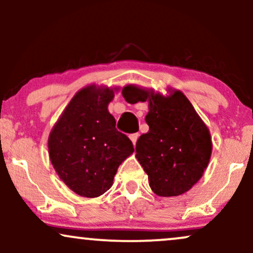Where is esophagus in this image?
<instances>
[{
	"label": "esophagus",
	"mask_w": 253,
	"mask_h": 253,
	"mask_svg": "<svg viewBox=\"0 0 253 253\" xmlns=\"http://www.w3.org/2000/svg\"><path fill=\"white\" fill-rule=\"evenodd\" d=\"M138 138H139V133H133V134L129 135V139H130V140H132L133 145H135L136 140H138Z\"/></svg>",
	"instance_id": "esophagus-1"
}]
</instances>
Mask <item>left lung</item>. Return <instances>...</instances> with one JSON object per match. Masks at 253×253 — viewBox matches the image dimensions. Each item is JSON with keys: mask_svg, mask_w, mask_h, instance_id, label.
<instances>
[{"mask_svg": "<svg viewBox=\"0 0 253 253\" xmlns=\"http://www.w3.org/2000/svg\"><path fill=\"white\" fill-rule=\"evenodd\" d=\"M159 94L136 85L123 90L126 101L149 102V132L139 136L136 159L158 196L187 193L201 178L211 155V133L193 104L179 90Z\"/></svg>", "mask_w": 253, "mask_h": 253, "instance_id": "left-lung-1", "label": "left lung"}]
</instances>
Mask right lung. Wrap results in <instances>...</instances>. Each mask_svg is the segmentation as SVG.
Listing matches in <instances>:
<instances>
[{"label":"right lung","instance_id":"1","mask_svg":"<svg viewBox=\"0 0 253 253\" xmlns=\"http://www.w3.org/2000/svg\"><path fill=\"white\" fill-rule=\"evenodd\" d=\"M115 90L95 84L81 89L48 136L54 170L80 196L106 193L119 165L134 152L132 141L115 128V119L108 112Z\"/></svg>","mask_w":253,"mask_h":253}]
</instances>
